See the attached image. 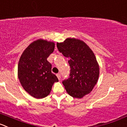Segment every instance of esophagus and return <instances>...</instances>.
Segmentation results:
<instances>
[{
	"label": "esophagus",
	"instance_id": "1",
	"mask_svg": "<svg viewBox=\"0 0 127 127\" xmlns=\"http://www.w3.org/2000/svg\"><path fill=\"white\" fill-rule=\"evenodd\" d=\"M56 76H57V77H58V80H60V79H61V74H57Z\"/></svg>",
	"mask_w": 127,
	"mask_h": 127
}]
</instances>
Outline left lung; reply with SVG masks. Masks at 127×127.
Returning a JSON list of instances; mask_svg holds the SVG:
<instances>
[{
	"mask_svg": "<svg viewBox=\"0 0 127 127\" xmlns=\"http://www.w3.org/2000/svg\"><path fill=\"white\" fill-rule=\"evenodd\" d=\"M57 47L64 56L69 58V78L63 81L71 96L81 98L89 94L97 83L99 66L93 51L84 41L69 37L57 42Z\"/></svg>",
	"mask_w": 127,
	"mask_h": 127,
	"instance_id": "8db88e82",
	"label": "left lung"
}]
</instances>
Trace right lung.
<instances>
[{"label": "right lung", "mask_w": 127, "mask_h": 127, "mask_svg": "<svg viewBox=\"0 0 127 127\" xmlns=\"http://www.w3.org/2000/svg\"><path fill=\"white\" fill-rule=\"evenodd\" d=\"M55 44L39 39L31 43L22 53L18 64L17 75L22 88L37 99L49 95L52 86L58 82L51 72L47 58L54 51Z\"/></svg>", "instance_id": "add662e5"}]
</instances>
